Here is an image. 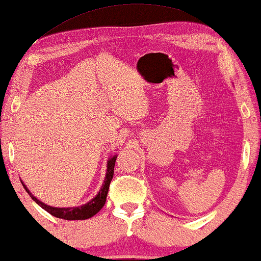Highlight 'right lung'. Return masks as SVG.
<instances>
[{
    "mask_svg": "<svg viewBox=\"0 0 261 261\" xmlns=\"http://www.w3.org/2000/svg\"><path fill=\"white\" fill-rule=\"evenodd\" d=\"M116 156L114 155L112 159H109L108 164H107V174H106L102 188H101L99 193L95 196V198L90 200L88 203H86L84 206L80 207H69V208H56V207H51V206H47L44 205L43 202H41L40 200H37L35 196H34L30 192L28 191V188L25 187V185H23L24 190L27 191V193L30 195L34 201H35L37 205H40L43 210H46L48 213H50L51 215H54L56 218L60 219H65V220H85V219L92 218L93 215H95L102 208L105 206L106 199H107V194H108V190H109V185H111V181L113 179V175H114V166H115V160Z\"/></svg>",
    "mask_w": 261,
    "mask_h": 261,
    "instance_id": "1",
    "label": "right lung"
}]
</instances>
